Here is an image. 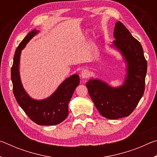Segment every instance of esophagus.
<instances>
[{"label": "esophagus", "mask_w": 157, "mask_h": 157, "mask_svg": "<svg viewBox=\"0 0 157 157\" xmlns=\"http://www.w3.org/2000/svg\"><path fill=\"white\" fill-rule=\"evenodd\" d=\"M89 75H90L89 72L87 70H86V69H84L83 71H82V72L80 73V76L82 78H89Z\"/></svg>", "instance_id": "esophagus-1"}]
</instances>
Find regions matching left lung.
Wrapping results in <instances>:
<instances>
[{
    "label": "left lung",
    "mask_w": 157,
    "mask_h": 157,
    "mask_svg": "<svg viewBox=\"0 0 157 157\" xmlns=\"http://www.w3.org/2000/svg\"><path fill=\"white\" fill-rule=\"evenodd\" d=\"M113 41L126 61L127 75L123 85L113 88L98 79H89L86 86L95 107L102 116L118 119L129 116L145 91L147 63L141 44L120 21L116 23Z\"/></svg>",
    "instance_id": "1"
}]
</instances>
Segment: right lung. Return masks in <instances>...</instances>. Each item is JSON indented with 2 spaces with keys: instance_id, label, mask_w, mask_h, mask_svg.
<instances>
[{
  "instance_id": "right-lung-1",
  "label": "right lung",
  "mask_w": 157,
  "mask_h": 157,
  "mask_svg": "<svg viewBox=\"0 0 157 157\" xmlns=\"http://www.w3.org/2000/svg\"><path fill=\"white\" fill-rule=\"evenodd\" d=\"M33 30L29 33L16 50L11 68L13 93L18 104L32 121L39 125H55L62 123L68 114V102L76 87L79 84L78 75H73L65 79L49 98L36 100L27 94L21 84L19 75V62L21 50L38 33Z\"/></svg>"
}]
</instances>
